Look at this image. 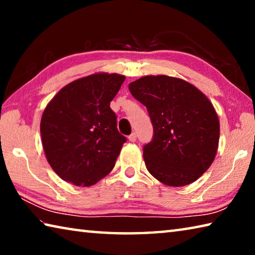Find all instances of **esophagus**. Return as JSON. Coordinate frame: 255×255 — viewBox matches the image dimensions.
<instances>
[{"instance_id": "34e87169", "label": "esophagus", "mask_w": 255, "mask_h": 255, "mask_svg": "<svg viewBox=\"0 0 255 255\" xmlns=\"http://www.w3.org/2000/svg\"><path fill=\"white\" fill-rule=\"evenodd\" d=\"M128 139L130 140V141H132V143H133V141H136V139H137V136H136V133H135V132H132L131 135L128 137Z\"/></svg>"}]
</instances>
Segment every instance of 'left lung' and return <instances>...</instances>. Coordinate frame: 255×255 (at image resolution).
<instances>
[{
	"label": "left lung",
	"mask_w": 255,
	"mask_h": 255,
	"mask_svg": "<svg viewBox=\"0 0 255 255\" xmlns=\"http://www.w3.org/2000/svg\"><path fill=\"white\" fill-rule=\"evenodd\" d=\"M129 91L147 108L154 136L144 146L150 174L170 187L195 182L217 153L219 120L213 103L189 82L147 75L131 82Z\"/></svg>",
	"instance_id": "left-lung-1"
}]
</instances>
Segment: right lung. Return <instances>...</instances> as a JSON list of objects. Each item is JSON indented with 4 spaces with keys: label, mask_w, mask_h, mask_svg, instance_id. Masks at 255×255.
<instances>
[{
    "label": "right lung",
    "mask_w": 255,
    "mask_h": 255,
    "mask_svg": "<svg viewBox=\"0 0 255 255\" xmlns=\"http://www.w3.org/2000/svg\"><path fill=\"white\" fill-rule=\"evenodd\" d=\"M126 77L96 73L64 86L40 122L47 161L60 179L90 187L114 169L126 137L117 129L110 102Z\"/></svg>",
    "instance_id": "obj_1"
}]
</instances>
